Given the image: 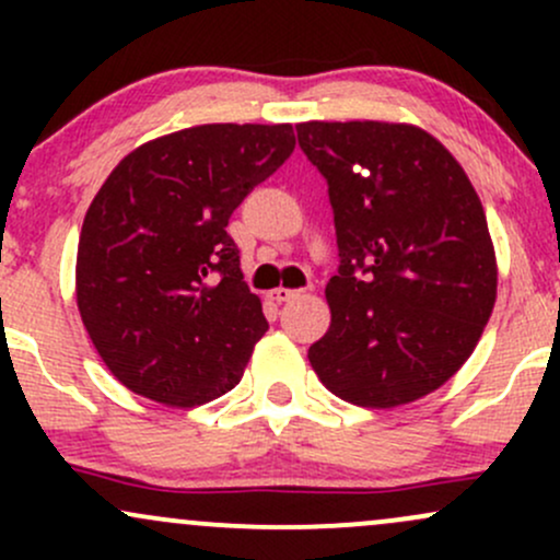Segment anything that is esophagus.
<instances>
[{
	"mask_svg": "<svg viewBox=\"0 0 560 560\" xmlns=\"http://www.w3.org/2000/svg\"><path fill=\"white\" fill-rule=\"evenodd\" d=\"M294 298H300V289H287V287H279V289H271V292H268V300L271 302H289V300H294Z\"/></svg>",
	"mask_w": 560,
	"mask_h": 560,
	"instance_id": "esophagus-1",
	"label": "esophagus"
}]
</instances>
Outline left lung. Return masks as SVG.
Masks as SVG:
<instances>
[{
  "label": "left lung",
  "instance_id": "1",
  "mask_svg": "<svg viewBox=\"0 0 560 560\" xmlns=\"http://www.w3.org/2000/svg\"><path fill=\"white\" fill-rule=\"evenodd\" d=\"M298 141L329 184L339 249L313 371L361 408L419 400L468 361L492 316L498 266L479 195L416 126L311 120Z\"/></svg>",
  "mask_w": 560,
  "mask_h": 560
}]
</instances>
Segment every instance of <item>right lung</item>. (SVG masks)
I'll list each match as a JSON object with an SVG mask.
<instances>
[{
    "mask_svg": "<svg viewBox=\"0 0 560 560\" xmlns=\"http://www.w3.org/2000/svg\"><path fill=\"white\" fill-rule=\"evenodd\" d=\"M292 150L289 124L184 128L126 155L96 191L75 300L124 387L195 408L240 384L268 320L226 226Z\"/></svg>",
    "mask_w": 560,
    "mask_h": 560,
    "instance_id": "add662e5",
    "label": "right lung"
}]
</instances>
